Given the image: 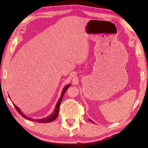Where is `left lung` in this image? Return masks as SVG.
<instances>
[{
    "label": "left lung",
    "instance_id": "8db88e82",
    "mask_svg": "<svg viewBox=\"0 0 148 148\" xmlns=\"http://www.w3.org/2000/svg\"><path fill=\"white\" fill-rule=\"evenodd\" d=\"M88 121H91V122H92V123H95V122H94V121H92V120H91L90 119H88Z\"/></svg>",
    "mask_w": 148,
    "mask_h": 148
}]
</instances>
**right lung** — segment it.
Wrapping results in <instances>:
<instances>
[{
    "label": "right lung",
    "instance_id": "add662e5",
    "mask_svg": "<svg viewBox=\"0 0 148 148\" xmlns=\"http://www.w3.org/2000/svg\"><path fill=\"white\" fill-rule=\"evenodd\" d=\"M71 86V84H67V85H66L64 88H63V90L62 91L61 96H60V99H58L57 103H56L54 111H53V112L51 113V114L49 115L48 116H47V117H46V118H40V119H34V118H32L30 117H29V116H27L24 113L21 111V109L19 108L18 106H16L14 103H13V105L14 106L16 109V111L18 112L19 114L21 115V116H23L24 118L28 119V120L38 122V123H50V122H51L53 121H54L55 119L56 118H57V116L58 115V112H59L60 105V103H61L62 100L63 99V97H64V95L65 92H66V91H67V90L69 88V86ZM9 99H10V97H9Z\"/></svg>",
    "mask_w": 148,
    "mask_h": 148
}]
</instances>
